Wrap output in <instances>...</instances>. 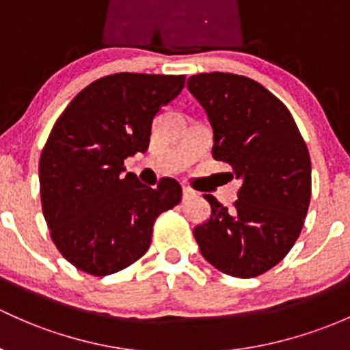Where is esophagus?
I'll return each mask as SVG.
<instances>
[{
  "instance_id": "obj_1",
  "label": "esophagus",
  "mask_w": 350,
  "mask_h": 350,
  "mask_svg": "<svg viewBox=\"0 0 350 350\" xmlns=\"http://www.w3.org/2000/svg\"><path fill=\"white\" fill-rule=\"evenodd\" d=\"M193 197H197V193H195V191L191 190V189H189V187H183V189H182V198H183V202L190 200V198H193Z\"/></svg>"
}]
</instances>
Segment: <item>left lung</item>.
<instances>
[{"mask_svg": "<svg viewBox=\"0 0 350 350\" xmlns=\"http://www.w3.org/2000/svg\"><path fill=\"white\" fill-rule=\"evenodd\" d=\"M213 129V159L242 182L232 208L205 195L212 215L193 228L208 264L239 279L262 275L294 247L310 204V157L291 111L255 80L200 73L187 81Z\"/></svg>", "mask_w": 350, "mask_h": 350, "instance_id": "1", "label": "left lung"}]
</instances>
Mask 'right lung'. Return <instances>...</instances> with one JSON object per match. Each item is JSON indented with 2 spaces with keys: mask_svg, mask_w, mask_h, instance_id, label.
Listing matches in <instances>:
<instances>
[{
  "mask_svg": "<svg viewBox=\"0 0 350 350\" xmlns=\"http://www.w3.org/2000/svg\"><path fill=\"white\" fill-rule=\"evenodd\" d=\"M183 86V75H108L56 120L40 157L41 206L56 249L77 269L103 277L137 262L157 217L182 200L176 180L152 189L123 161L146 152L153 118Z\"/></svg>",
  "mask_w": 350,
  "mask_h": 350,
  "instance_id": "1",
  "label": "right lung"
}]
</instances>
